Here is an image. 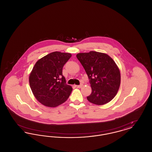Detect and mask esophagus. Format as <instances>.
Wrapping results in <instances>:
<instances>
[{
  "mask_svg": "<svg viewBox=\"0 0 152 152\" xmlns=\"http://www.w3.org/2000/svg\"><path fill=\"white\" fill-rule=\"evenodd\" d=\"M83 87V84H80L79 86H77V85L75 86V87H76V88H80L81 87Z\"/></svg>",
  "mask_w": 152,
  "mask_h": 152,
  "instance_id": "1",
  "label": "esophagus"
}]
</instances>
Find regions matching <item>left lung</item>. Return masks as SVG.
<instances>
[{"mask_svg":"<svg viewBox=\"0 0 152 152\" xmlns=\"http://www.w3.org/2000/svg\"><path fill=\"white\" fill-rule=\"evenodd\" d=\"M76 57L87 73L92 88L87 100L98 105L111 101L121 82L120 72L114 60L107 54L96 51L79 53Z\"/></svg>","mask_w":152,"mask_h":152,"instance_id":"left-lung-1","label":"left lung"}]
</instances>
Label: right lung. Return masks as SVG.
<instances>
[{"instance_id": "right-lung-1", "label": "right lung", "mask_w": 152, "mask_h": 152, "mask_svg": "<svg viewBox=\"0 0 152 152\" xmlns=\"http://www.w3.org/2000/svg\"><path fill=\"white\" fill-rule=\"evenodd\" d=\"M69 53L53 52L39 59L29 75V86L37 100L48 107H56L69 97L72 88L66 84L63 66Z\"/></svg>"}]
</instances>
